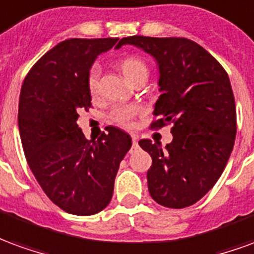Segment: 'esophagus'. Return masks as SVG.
Here are the masks:
<instances>
[{"mask_svg": "<svg viewBox=\"0 0 254 254\" xmlns=\"http://www.w3.org/2000/svg\"><path fill=\"white\" fill-rule=\"evenodd\" d=\"M137 140V136H136V134H132V149H136L138 147Z\"/></svg>", "mask_w": 254, "mask_h": 254, "instance_id": "obj_1", "label": "esophagus"}]
</instances>
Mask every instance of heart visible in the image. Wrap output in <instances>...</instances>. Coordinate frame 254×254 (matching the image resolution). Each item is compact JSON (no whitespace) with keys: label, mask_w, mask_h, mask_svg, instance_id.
Instances as JSON below:
<instances>
[{"label":"heart","mask_w":254,"mask_h":254,"mask_svg":"<svg viewBox=\"0 0 254 254\" xmlns=\"http://www.w3.org/2000/svg\"><path fill=\"white\" fill-rule=\"evenodd\" d=\"M120 69L124 73V76L133 83L134 80L140 77L148 76V66L143 58L138 56H127L120 60ZM99 76L100 67L98 65H92L87 73V88L89 94L96 95L99 89ZM143 113V109L137 105L130 106H118L114 107L110 113V120L117 125L124 127H132L134 125V120Z\"/></svg>","instance_id":"b5f03b06"}]
</instances>
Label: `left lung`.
Instances as JSON below:
<instances>
[{
  "label": "left lung",
  "mask_w": 254,
  "mask_h": 254,
  "mask_svg": "<svg viewBox=\"0 0 254 254\" xmlns=\"http://www.w3.org/2000/svg\"><path fill=\"white\" fill-rule=\"evenodd\" d=\"M134 45L159 65L162 95L151 129L173 125V141L143 138L138 145L152 158L147 173L155 201L169 208L197 202L216 184L227 165L237 134V111L224 67L187 38H122L117 47Z\"/></svg>",
  "instance_id": "obj_1"
}]
</instances>
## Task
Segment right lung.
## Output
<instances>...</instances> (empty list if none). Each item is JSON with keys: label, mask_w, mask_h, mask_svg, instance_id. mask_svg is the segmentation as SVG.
<instances>
[{"label": "right lung", "mask_w": 254, "mask_h": 254, "mask_svg": "<svg viewBox=\"0 0 254 254\" xmlns=\"http://www.w3.org/2000/svg\"><path fill=\"white\" fill-rule=\"evenodd\" d=\"M118 39H67L47 52L25 76L19 99V130L25 159L47 197L65 212L88 216L105 209L132 138L109 127L87 140L78 111L91 107L87 73Z\"/></svg>", "instance_id": "right-lung-1"}]
</instances>
